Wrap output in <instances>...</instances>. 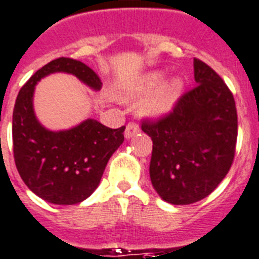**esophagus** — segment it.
I'll return each instance as SVG.
<instances>
[{"instance_id":"34e87169","label":"esophagus","mask_w":259,"mask_h":259,"mask_svg":"<svg viewBox=\"0 0 259 259\" xmlns=\"http://www.w3.org/2000/svg\"><path fill=\"white\" fill-rule=\"evenodd\" d=\"M138 133H139L138 125L134 122H129L126 125V129H125V138L126 139L133 138V137L136 136V134H138Z\"/></svg>"}]
</instances>
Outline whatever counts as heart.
Segmentation results:
<instances>
[{
  "instance_id": "b5f03b06",
  "label": "heart",
  "mask_w": 259,
  "mask_h": 259,
  "mask_svg": "<svg viewBox=\"0 0 259 259\" xmlns=\"http://www.w3.org/2000/svg\"><path fill=\"white\" fill-rule=\"evenodd\" d=\"M163 81L164 74L160 71L148 73L133 86H125L120 89L118 98L123 102H130L154 91L151 95L139 104L138 111L143 117L157 118L172 109L184 87L183 80L180 78H172L164 83Z\"/></svg>"
}]
</instances>
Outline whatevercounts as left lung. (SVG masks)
I'll return each instance as SVG.
<instances>
[{"label": "left lung", "instance_id": "obj_1", "mask_svg": "<svg viewBox=\"0 0 259 259\" xmlns=\"http://www.w3.org/2000/svg\"><path fill=\"white\" fill-rule=\"evenodd\" d=\"M197 86L156 122H143L151 137L150 179L170 204L201 201L226 177L235 157L237 111L223 79L194 58Z\"/></svg>", "mask_w": 259, "mask_h": 259}]
</instances>
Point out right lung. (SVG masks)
I'll return each mask as SVG.
<instances>
[{
    "label": "right lung",
    "mask_w": 259,
    "mask_h": 259,
    "mask_svg": "<svg viewBox=\"0 0 259 259\" xmlns=\"http://www.w3.org/2000/svg\"><path fill=\"white\" fill-rule=\"evenodd\" d=\"M53 73L76 76L94 91L102 89L98 74L80 61L61 57L36 71L21 89L13 112V148L22 180L44 201L76 204L95 192L108 160L123 142L125 126L111 129L87 118L70 129L49 130L36 117L37 82Z\"/></svg>",
    "instance_id": "right-lung-1"
}]
</instances>
